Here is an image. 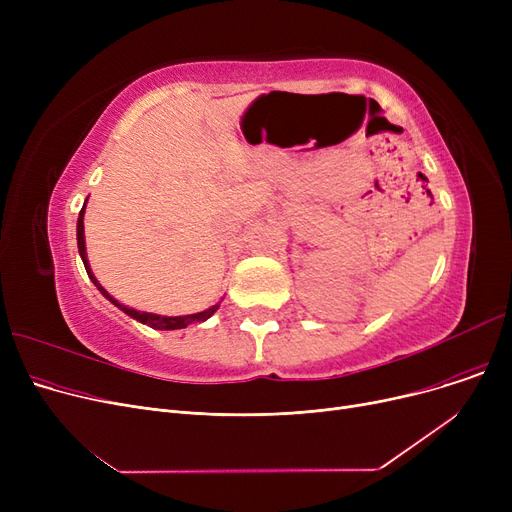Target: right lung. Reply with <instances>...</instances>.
Wrapping results in <instances>:
<instances>
[{"label":"right lung","instance_id":"right-lung-1","mask_svg":"<svg viewBox=\"0 0 512 512\" xmlns=\"http://www.w3.org/2000/svg\"><path fill=\"white\" fill-rule=\"evenodd\" d=\"M83 215H85V205L83 209H80L78 213V224H76V240H78V253L80 257H83V263H85V270L89 274V278L93 280V284L99 288V292L103 294L105 299H110L118 309H122L126 315L134 317L137 321H141V324H147L151 328H161V330H180V328H186L188 324H199V321H205L209 319L215 311H218L220 305H213L209 307L207 311H201V313H193V315H182V317H161V315H155V313H145V311H137V309H130V307H124L120 305L116 299H112L110 294H107V290L95 280L91 267H89V261H87V251H85V226H83Z\"/></svg>","mask_w":512,"mask_h":512}]
</instances>
